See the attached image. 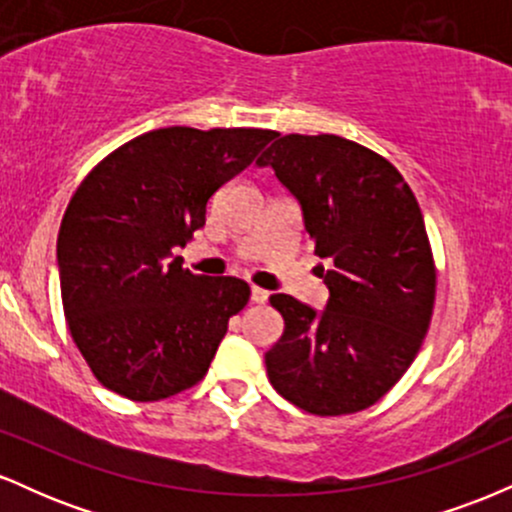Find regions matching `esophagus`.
<instances>
[{"label": "esophagus", "mask_w": 512, "mask_h": 512, "mask_svg": "<svg viewBox=\"0 0 512 512\" xmlns=\"http://www.w3.org/2000/svg\"><path fill=\"white\" fill-rule=\"evenodd\" d=\"M250 298H252V303H267V298H269V291H264V289H260V286H252V291H250Z\"/></svg>", "instance_id": "obj_1"}]
</instances>
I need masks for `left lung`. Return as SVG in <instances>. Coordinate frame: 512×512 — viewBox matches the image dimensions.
Returning <instances> with one entry per match:
<instances>
[{
  "instance_id": "8db88e82",
  "label": "left lung",
  "mask_w": 512,
  "mask_h": 512,
  "mask_svg": "<svg viewBox=\"0 0 512 512\" xmlns=\"http://www.w3.org/2000/svg\"><path fill=\"white\" fill-rule=\"evenodd\" d=\"M301 202L315 255L330 260L322 313L274 293L284 334L264 354L269 383L317 416L373 407L407 373L436 303V262L424 214L402 173L337 134H286L264 151Z\"/></svg>"
}]
</instances>
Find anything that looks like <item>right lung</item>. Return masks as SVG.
Returning <instances> with one entry per match:
<instances>
[{
    "instance_id": "right-lung-1",
    "label": "right lung",
    "mask_w": 512,
    "mask_h": 512,
    "mask_svg": "<svg viewBox=\"0 0 512 512\" xmlns=\"http://www.w3.org/2000/svg\"><path fill=\"white\" fill-rule=\"evenodd\" d=\"M274 137L252 127L154 129L76 187L57 236L62 308L103 387L158 402L207 375L250 286L192 274L173 250L204 226L211 195Z\"/></svg>"
}]
</instances>
